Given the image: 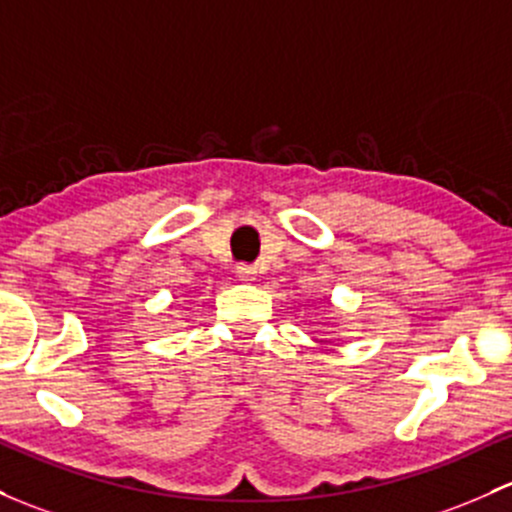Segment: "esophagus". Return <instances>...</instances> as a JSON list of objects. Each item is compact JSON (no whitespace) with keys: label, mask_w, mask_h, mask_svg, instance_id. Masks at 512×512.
I'll list each match as a JSON object with an SVG mask.
<instances>
[{"label":"esophagus","mask_w":512,"mask_h":512,"mask_svg":"<svg viewBox=\"0 0 512 512\" xmlns=\"http://www.w3.org/2000/svg\"><path fill=\"white\" fill-rule=\"evenodd\" d=\"M235 274L240 277V282H255L257 270L252 265H238V267H235Z\"/></svg>","instance_id":"obj_1"}]
</instances>
